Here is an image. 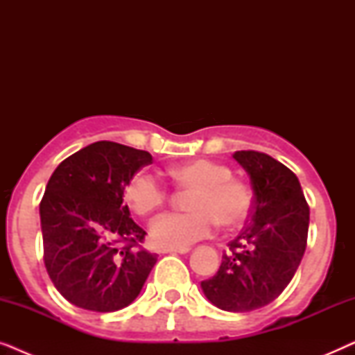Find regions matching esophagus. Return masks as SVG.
I'll return each instance as SVG.
<instances>
[{"label":"esophagus","mask_w":355,"mask_h":355,"mask_svg":"<svg viewBox=\"0 0 355 355\" xmlns=\"http://www.w3.org/2000/svg\"><path fill=\"white\" fill-rule=\"evenodd\" d=\"M163 254H189L191 252V249H187V247H184V249H163L162 250Z\"/></svg>","instance_id":"1"}]
</instances>
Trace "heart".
Here are the masks:
<instances>
[{
	"mask_svg": "<svg viewBox=\"0 0 355 355\" xmlns=\"http://www.w3.org/2000/svg\"><path fill=\"white\" fill-rule=\"evenodd\" d=\"M179 186L193 189L187 202L189 213H166L152 223L150 232L155 244L164 249H184L210 236L216 223L236 227L250 211V191L244 182L232 179L225 164L210 159H192L169 169ZM125 198L139 215H148L163 205L166 191L148 171L135 173L125 186Z\"/></svg>",
	"mask_w": 355,
	"mask_h": 355,
	"instance_id": "heart-1",
	"label": "heart"
}]
</instances>
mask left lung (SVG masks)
Listing matches in <instances>:
<instances>
[{
	"label": "left lung",
	"instance_id": "left-lung-1",
	"mask_svg": "<svg viewBox=\"0 0 355 355\" xmlns=\"http://www.w3.org/2000/svg\"><path fill=\"white\" fill-rule=\"evenodd\" d=\"M232 158L249 174V225L223 254L220 270L202 281L205 297L226 312L265 307L291 283L302 260L310 210L295 174L270 155L241 150Z\"/></svg>",
	"mask_w": 355,
	"mask_h": 355
}]
</instances>
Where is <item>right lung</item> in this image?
Returning <instances> with one entry per match:
<instances>
[{
  "label": "right lung",
  "mask_w": 355,
  "mask_h": 355,
  "mask_svg": "<svg viewBox=\"0 0 355 355\" xmlns=\"http://www.w3.org/2000/svg\"><path fill=\"white\" fill-rule=\"evenodd\" d=\"M150 163L145 150L100 140L51 174L40 202L43 260L76 307L101 313L128 307L157 263V255L135 249L147 232L123 203L130 178Z\"/></svg>",
  "instance_id": "1"
}]
</instances>
